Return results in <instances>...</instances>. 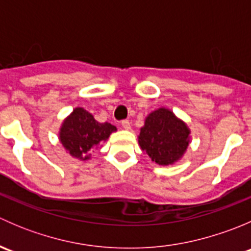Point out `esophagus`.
<instances>
[{
	"instance_id": "esophagus-1",
	"label": "esophagus",
	"mask_w": 251,
	"mask_h": 251,
	"mask_svg": "<svg viewBox=\"0 0 251 251\" xmlns=\"http://www.w3.org/2000/svg\"><path fill=\"white\" fill-rule=\"evenodd\" d=\"M121 126H123V128H125V130H130L131 128V124L128 120H123L121 121Z\"/></svg>"
}]
</instances>
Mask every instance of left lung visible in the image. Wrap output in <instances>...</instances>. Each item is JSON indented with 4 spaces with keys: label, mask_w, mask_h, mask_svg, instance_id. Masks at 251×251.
Returning <instances> with one entry per match:
<instances>
[{
    "label": "left lung",
    "mask_w": 251,
    "mask_h": 251,
    "mask_svg": "<svg viewBox=\"0 0 251 251\" xmlns=\"http://www.w3.org/2000/svg\"><path fill=\"white\" fill-rule=\"evenodd\" d=\"M191 143V130L165 107L149 113L140 128L141 149L159 165H174L183 158Z\"/></svg>",
    "instance_id": "obj_1"
}]
</instances>
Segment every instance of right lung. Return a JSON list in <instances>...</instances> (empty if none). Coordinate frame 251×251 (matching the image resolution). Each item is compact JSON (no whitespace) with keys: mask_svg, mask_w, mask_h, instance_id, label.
<instances>
[{"mask_svg":"<svg viewBox=\"0 0 251 251\" xmlns=\"http://www.w3.org/2000/svg\"><path fill=\"white\" fill-rule=\"evenodd\" d=\"M118 128L109 123H98L95 116L82 107L74 110L63 120L58 138L67 153L77 160H90L91 153Z\"/></svg>","mask_w":251,"mask_h":251,"instance_id":"add662e5","label":"right lung"}]
</instances>
